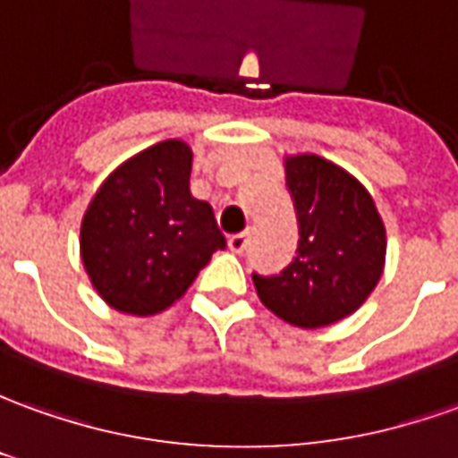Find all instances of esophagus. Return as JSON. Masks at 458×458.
Returning a JSON list of instances; mask_svg holds the SVG:
<instances>
[{
	"label": "esophagus",
	"mask_w": 458,
	"mask_h": 458,
	"mask_svg": "<svg viewBox=\"0 0 458 458\" xmlns=\"http://www.w3.org/2000/svg\"><path fill=\"white\" fill-rule=\"evenodd\" d=\"M226 244H229V249H232L234 254H242V251H244V249H247V244H249V234H247V232L232 234L229 239H226Z\"/></svg>",
	"instance_id": "1"
}]
</instances>
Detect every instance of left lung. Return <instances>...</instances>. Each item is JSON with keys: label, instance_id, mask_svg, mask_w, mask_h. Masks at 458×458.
Masks as SVG:
<instances>
[{"label": "left lung", "instance_id": "1", "mask_svg": "<svg viewBox=\"0 0 458 458\" xmlns=\"http://www.w3.org/2000/svg\"><path fill=\"white\" fill-rule=\"evenodd\" d=\"M299 219L296 259L276 276L254 274L261 304L299 329H321L354 314L386 261V229L367 187L317 154L284 159Z\"/></svg>", "mask_w": 458, "mask_h": 458}]
</instances>
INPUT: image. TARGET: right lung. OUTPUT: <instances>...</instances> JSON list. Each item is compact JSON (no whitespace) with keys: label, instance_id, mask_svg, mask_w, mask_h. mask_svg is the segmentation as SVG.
I'll return each mask as SVG.
<instances>
[{"label":"right lung","instance_id":"obj_1","mask_svg":"<svg viewBox=\"0 0 458 458\" xmlns=\"http://www.w3.org/2000/svg\"><path fill=\"white\" fill-rule=\"evenodd\" d=\"M191 159L182 139L139 151L104 179L81 216V264L97 294L122 314L172 307L226 247L209 204L189 191Z\"/></svg>","mask_w":458,"mask_h":458}]
</instances>
